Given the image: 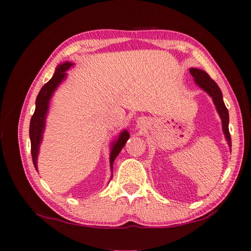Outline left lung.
Segmentation results:
<instances>
[{
  "label": "left lung",
  "instance_id": "obj_1",
  "mask_svg": "<svg viewBox=\"0 0 251 251\" xmlns=\"http://www.w3.org/2000/svg\"><path fill=\"white\" fill-rule=\"evenodd\" d=\"M191 75L194 77L197 85L203 89L205 92H207L212 99H213L214 104L216 106L217 112L220 114L223 123V131L225 133V137H226L228 144L231 147V137L229 132V113L228 109L225 106V102L223 100V94L220 87L217 86V83L211 78L208 73H205L204 71L199 70V69H190Z\"/></svg>",
  "mask_w": 251,
  "mask_h": 251
}]
</instances>
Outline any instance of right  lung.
I'll return each mask as SVG.
<instances>
[{
    "instance_id": "right-lung-1",
    "label": "right lung",
    "mask_w": 251,
    "mask_h": 251,
    "mask_svg": "<svg viewBox=\"0 0 251 251\" xmlns=\"http://www.w3.org/2000/svg\"><path fill=\"white\" fill-rule=\"evenodd\" d=\"M72 66L71 62H64L63 64L56 69V72L53 75L46 85H44L39 94L37 96L36 100V109L33 114V117L30 119L29 124V138H30V151H31V158H33V163L37 170V157L38 152H39V146L42 140V132L44 129V124H46V115L49 109V102L52 94L55 91L57 86L59 85L61 80L66 77V71L70 69ZM129 139V132L123 131L119 137V140L117 142L112 144L111 153H110V166L111 171L113 168V161L114 159L120 153L121 150L123 149L124 145L126 144L127 140Z\"/></svg>"
}]
</instances>
